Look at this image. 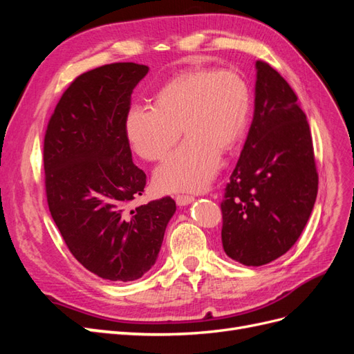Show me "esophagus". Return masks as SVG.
I'll return each instance as SVG.
<instances>
[{"mask_svg":"<svg viewBox=\"0 0 354 354\" xmlns=\"http://www.w3.org/2000/svg\"><path fill=\"white\" fill-rule=\"evenodd\" d=\"M195 198L194 196H189V195H177L176 196V202L178 207H185V205H189L190 202H194Z\"/></svg>","mask_w":354,"mask_h":354,"instance_id":"34e87169","label":"esophagus"}]
</instances>
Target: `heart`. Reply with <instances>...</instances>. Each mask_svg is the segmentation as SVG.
Listing matches in <instances>:
<instances>
[{"instance_id":"obj_1","label":"heart","mask_w":354,"mask_h":354,"mask_svg":"<svg viewBox=\"0 0 354 354\" xmlns=\"http://www.w3.org/2000/svg\"><path fill=\"white\" fill-rule=\"evenodd\" d=\"M251 93L230 69L192 68L174 75L153 97V108L133 106L125 116V136L146 160L162 159L180 138L186 140L153 176L160 192H199L220 167V152L236 146L248 124Z\"/></svg>"}]
</instances>
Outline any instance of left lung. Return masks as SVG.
<instances>
[{"mask_svg":"<svg viewBox=\"0 0 354 354\" xmlns=\"http://www.w3.org/2000/svg\"><path fill=\"white\" fill-rule=\"evenodd\" d=\"M254 118L221 202L224 252L245 266L279 259L306 227L317 196L312 134L282 75L257 60Z\"/></svg>","mask_w":354,"mask_h":354,"instance_id":"8db88e82","label":"left lung"}]
</instances>
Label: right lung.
<instances>
[{
    "mask_svg": "<svg viewBox=\"0 0 354 354\" xmlns=\"http://www.w3.org/2000/svg\"><path fill=\"white\" fill-rule=\"evenodd\" d=\"M149 68L111 63L85 72L60 97L44 137L46 195L72 255L102 279L136 281L156 263L176 202L128 211L146 174L125 136L131 93Z\"/></svg>",
    "mask_w": 354,
    "mask_h": 354,
    "instance_id": "right-lung-1",
    "label": "right lung"
}]
</instances>
